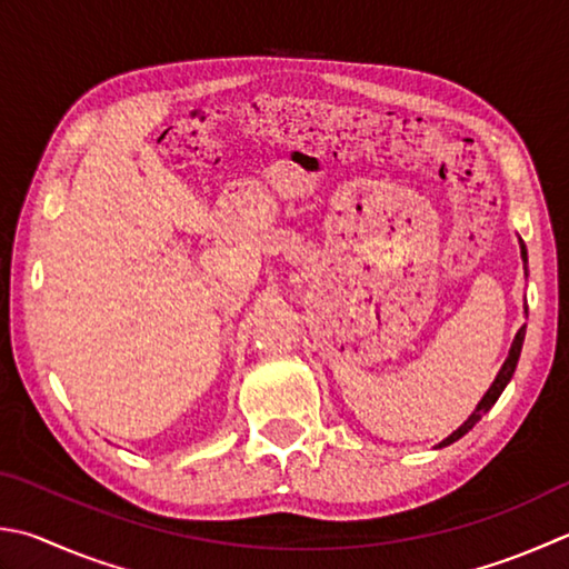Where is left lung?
<instances>
[{
    "label": "left lung",
    "mask_w": 569,
    "mask_h": 569,
    "mask_svg": "<svg viewBox=\"0 0 569 569\" xmlns=\"http://www.w3.org/2000/svg\"><path fill=\"white\" fill-rule=\"evenodd\" d=\"M520 254H522V262H528V250H525V244L520 242ZM525 312H528V307H525ZM522 341H525V327H520V331L516 335V339H512V347H510V351H508V359H506V363H502L500 367V371H498V377H496V381H492V386L490 389L486 391V396L483 399H480V403L476 406V411L468 416V421L460 426V428H456V431L446 438V441H441L438 443V448H443V446H451L453 441H458V438H463L470 428H473L480 418H483L490 409H492V403H496L498 399H500V393H502V389H506L508 386V381L512 379V373H516V367H518V359H520V351H522Z\"/></svg>",
    "instance_id": "1"
}]
</instances>
